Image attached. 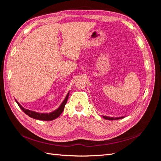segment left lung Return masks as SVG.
Instances as JSON below:
<instances>
[{
    "label": "left lung",
    "instance_id": "obj_1",
    "mask_svg": "<svg viewBox=\"0 0 161 161\" xmlns=\"http://www.w3.org/2000/svg\"><path fill=\"white\" fill-rule=\"evenodd\" d=\"M102 116H103V118L104 119H108V120H115V119H122V118H125L124 116L119 117V118H118V117H115V118H114V117H109V116H104V115H102Z\"/></svg>",
    "mask_w": 161,
    "mask_h": 161
}]
</instances>
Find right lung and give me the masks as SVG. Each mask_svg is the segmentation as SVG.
<instances>
[{"instance_id":"add662e5","label":"right lung","mask_w":161,"mask_h":161,"mask_svg":"<svg viewBox=\"0 0 161 161\" xmlns=\"http://www.w3.org/2000/svg\"><path fill=\"white\" fill-rule=\"evenodd\" d=\"M69 92H68V94L66 95L65 99H64V101H62L61 105L58 107V108L54 111L50 112V113H49V114L48 113H38V112L27 109L25 108H24L23 107H22L20 104H19V103L16 99H15V101L17 102V105H19V108H21V109L23 110L24 113H25V114H27L28 116H30V118L36 119H38V120L52 121L53 119H55L57 118H58V117H59L60 115V114L62 113V111H64V106L68 101V99H69Z\"/></svg>"}]
</instances>
